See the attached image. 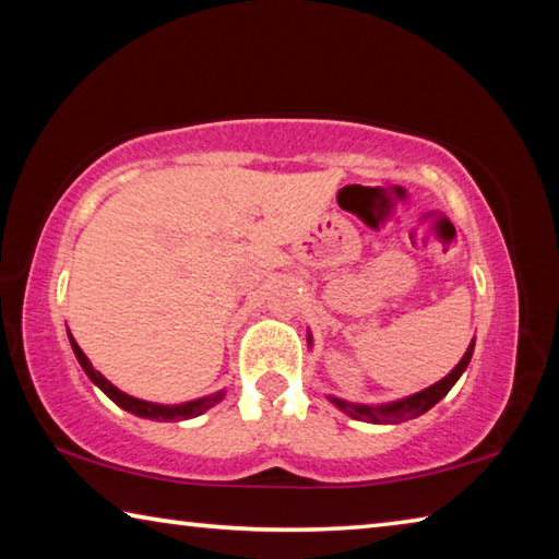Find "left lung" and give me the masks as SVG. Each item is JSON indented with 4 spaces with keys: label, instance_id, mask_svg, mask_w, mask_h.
Returning <instances> with one entry per match:
<instances>
[{
    "label": "left lung",
    "instance_id": "1",
    "mask_svg": "<svg viewBox=\"0 0 559 559\" xmlns=\"http://www.w3.org/2000/svg\"><path fill=\"white\" fill-rule=\"evenodd\" d=\"M471 355H473V343L468 345L466 355L461 357V362H459L456 367H453V370H451L447 377H443L441 382L427 386V390L419 392V394L406 396V400H402V402H394V404H386V406L349 404V402H343V400H333V402H335L345 414H349V416H353V419H359V421H370V424H400V421H409V419H414V416L429 412L433 404H437L439 400H443V396L449 394L451 386L456 384V380L463 374V370H466V367H468Z\"/></svg>",
    "mask_w": 559,
    "mask_h": 559
}]
</instances>
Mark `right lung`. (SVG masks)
I'll return each mask as SVG.
<instances>
[{"label":"right lung","instance_id":"1","mask_svg":"<svg viewBox=\"0 0 559 559\" xmlns=\"http://www.w3.org/2000/svg\"><path fill=\"white\" fill-rule=\"evenodd\" d=\"M69 340H71V347L75 357H79V362L83 367V372H86L93 384H98L103 392H106L112 402H116L118 406H122V409L130 412V414H138V416H145V419H157V421H182V419H192V416H200L204 414L210 406L219 404L224 400V392H216L212 396H204V400H197V402H187V404H179V406H163V404H150V402H143V400H135V396H130L126 392H120L112 386L106 377H103L100 372L93 370V365L88 362V357L83 355V349L75 345V340L71 337L69 333Z\"/></svg>","mask_w":559,"mask_h":559}]
</instances>
